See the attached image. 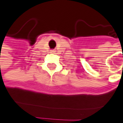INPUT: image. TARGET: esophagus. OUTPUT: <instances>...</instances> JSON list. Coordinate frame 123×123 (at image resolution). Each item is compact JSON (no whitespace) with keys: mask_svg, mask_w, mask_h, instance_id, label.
<instances>
[{"mask_svg":"<svg viewBox=\"0 0 123 123\" xmlns=\"http://www.w3.org/2000/svg\"><path fill=\"white\" fill-rule=\"evenodd\" d=\"M55 50H51V51H50V53H54Z\"/></svg>","mask_w":123,"mask_h":123,"instance_id":"1","label":"esophagus"}]
</instances>
